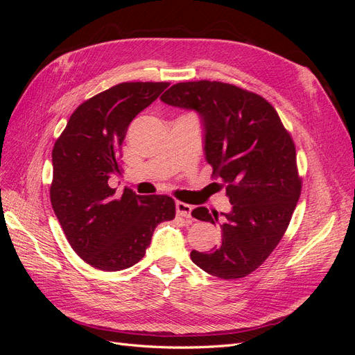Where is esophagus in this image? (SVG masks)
<instances>
[{
  "instance_id": "1",
  "label": "esophagus",
  "mask_w": 355,
  "mask_h": 355,
  "mask_svg": "<svg viewBox=\"0 0 355 355\" xmlns=\"http://www.w3.org/2000/svg\"><path fill=\"white\" fill-rule=\"evenodd\" d=\"M191 211L192 207L187 202H182V201H176V214L178 216L182 218H191Z\"/></svg>"
}]
</instances>
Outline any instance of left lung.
<instances>
[{
	"label": "left lung",
	"instance_id": "obj_1",
	"mask_svg": "<svg viewBox=\"0 0 355 355\" xmlns=\"http://www.w3.org/2000/svg\"><path fill=\"white\" fill-rule=\"evenodd\" d=\"M159 99L198 114L211 176L222 179L231 202L220 216L206 207L192 210L222 231L210 252H191L192 262L223 280L249 275L280 243L300 196L292 137L271 103L237 85L179 83Z\"/></svg>",
	"mask_w": 355,
	"mask_h": 355
}]
</instances>
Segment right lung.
I'll list each match as a JSON object with an SVG mask.
<instances>
[{
	"label": "right lung",
	"mask_w": 355,
	"mask_h": 355,
	"mask_svg": "<svg viewBox=\"0 0 355 355\" xmlns=\"http://www.w3.org/2000/svg\"><path fill=\"white\" fill-rule=\"evenodd\" d=\"M168 83H121L93 96L71 115L51 153V206L83 261L121 271L142 259L158 223L175 218L167 196L116 194L108 180L121 176L120 146L128 124Z\"/></svg>",
	"instance_id": "1"
}]
</instances>
